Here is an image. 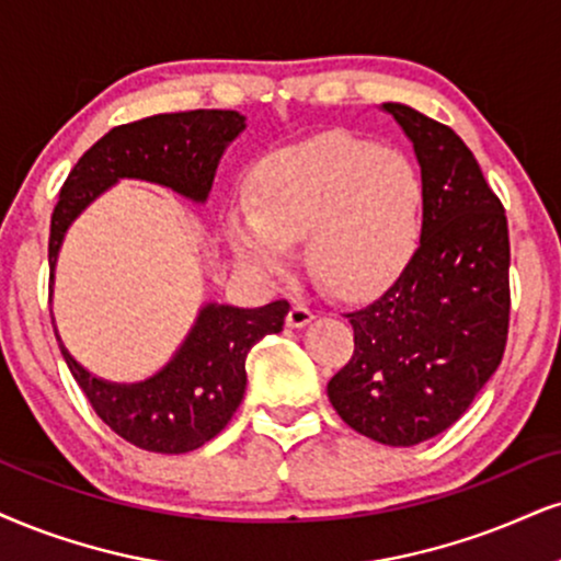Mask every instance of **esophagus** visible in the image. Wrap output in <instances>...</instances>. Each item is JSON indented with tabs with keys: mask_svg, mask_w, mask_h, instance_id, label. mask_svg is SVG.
<instances>
[{
	"mask_svg": "<svg viewBox=\"0 0 561 561\" xmlns=\"http://www.w3.org/2000/svg\"><path fill=\"white\" fill-rule=\"evenodd\" d=\"M309 320H314V309L307 307V304H301V301H294L291 312H288V317H286L288 328H304Z\"/></svg>",
	"mask_w": 561,
	"mask_h": 561,
	"instance_id": "obj_1",
	"label": "esophagus"
}]
</instances>
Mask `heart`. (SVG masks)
<instances>
[{"label": "heart", "mask_w": 561, "mask_h": 561, "mask_svg": "<svg viewBox=\"0 0 561 561\" xmlns=\"http://www.w3.org/2000/svg\"><path fill=\"white\" fill-rule=\"evenodd\" d=\"M247 210L228 241L241 262L280 273L304 237L307 265L337 294H369L396 278L421 233L424 182L411 158L348 135L273 150L254 165Z\"/></svg>", "instance_id": "b5f03b06"}]
</instances>
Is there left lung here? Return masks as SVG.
Returning <instances> with one entry per match:
<instances>
[{
    "mask_svg": "<svg viewBox=\"0 0 561 561\" xmlns=\"http://www.w3.org/2000/svg\"><path fill=\"white\" fill-rule=\"evenodd\" d=\"M411 137L424 182L421 241L387 291L354 312V356L328 382L345 424L390 447L453 426L504 356L510 233L500 197L447 124L382 103Z\"/></svg>",
    "mask_w": 561,
    "mask_h": 561,
    "instance_id": "obj_1",
    "label": "left lung"
}]
</instances>
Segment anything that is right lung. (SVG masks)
<instances>
[{
	"label": "right lung",
	"mask_w": 561,
	"mask_h": 561,
	"mask_svg": "<svg viewBox=\"0 0 561 561\" xmlns=\"http://www.w3.org/2000/svg\"><path fill=\"white\" fill-rule=\"evenodd\" d=\"M244 129V116L220 108L158 114L122 124L88 148L51 213L48 280L67 226L119 179H145L203 203L224 148ZM51 288V283H48ZM291 304L278 299L260 309L207 304L176 356L156 377L137 385L103 382L69 356H61L88 403L112 432L148 453L182 455L218 437L244 398L247 356L270 333H280Z\"/></svg>",
	"instance_id": "add662e5"
}]
</instances>
